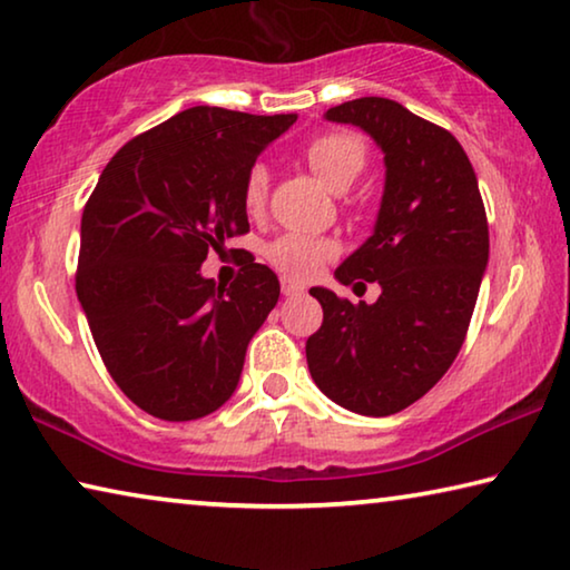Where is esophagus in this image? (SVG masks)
Wrapping results in <instances>:
<instances>
[{
	"label": "esophagus",
	"instance_id": "1",
	"mask_svg": "<svg viewBox=\"0 0 570 570\" xmlns=\"http://www.w3.org/2000/svg\"><path fill=\"white\" fill-rule=\"evenodd\" d=\"M282 292H284V296H299V294H304V286L288 282V278H284V282H282Z\"/></svg>",
	"mask_w": 570,
	"mask_h": 570
}]
</instances>
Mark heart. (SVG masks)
<instances>
[{
	"label": "heart",
	"instance_id": "b5f03b06",
	"mask_svg": "<svg viewBox=\"0 0 570 570\" xmlns=\"http://www.w3.org/2000/svg\"><path fill=\"white\" fill-rule=\"evenodd\" d=\"M306 161L314 169L324 185L332 193H345V189L355 183L360 171L365 169L367 151L365 144L352 134H322L314 139L304 151ZM268 167L266 165H253L246 175V185H243V203L250 213H258L264 207L268 197ZM332 240L304 236V233H286V236L276 238L266 248V256L282 274L292 278H309L324 261L334 256Z\"/></svg>",
	"mask_w": 570,
	"mask_h": 570
}]
</instances>
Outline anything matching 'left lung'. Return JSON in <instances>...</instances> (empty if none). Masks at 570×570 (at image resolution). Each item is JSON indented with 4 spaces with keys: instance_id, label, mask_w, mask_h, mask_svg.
Here are the masks:
<instances>
[{
    "instance_id": "8db88e82",
    "label": "left lung",
    "mask_w": 570,
    "mask_h": 570,
    "mask_svg": "<svg viewBox=\"0 0 570 570\" xmlns=\"http://www.w3.org/2000/svg\"><path fill=\"white\" fill-rule=\"evenodd\" d=\"M363 129L383 151L373 236L334 271L375 282L373 304L309 288L324 322L306 340L320 391L360 415L399 413L426 395L462 350L490 261V230L466 151L446 129L391 98H355L324 114Z\"/></svg>"
}]
</instances>
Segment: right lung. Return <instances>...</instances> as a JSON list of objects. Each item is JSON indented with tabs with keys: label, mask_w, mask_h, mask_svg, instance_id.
<instances>
[{
	"label": "right lung",
	"mask_w": 570,
	"mask_h": 570,
	"mask_svg": "<svg viewBox=\"0 0 570 570\" xmlns=\"http://www.w3.org/2000/svg\"><path fill=\"white\" fill-rule=\"evenodd\" d=\"M294 121L195 106L124 144L98 177L80 218L78 302L116 385L155 419H203L236 393L282 286L264 264L230 286L200 266L248 233V169Z\"/></svg>",
	"instance_id": "right-lung-1"
}]
</instances>
